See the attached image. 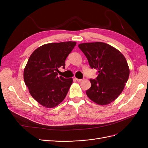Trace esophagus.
Listing matches in <instances>:
<instances>
[{
    "label": "esophagus",
    "mask_w": 148,
    "mask_h": 148,
    "mask_svg": "<svg viewBox=\"0 0 148 148\" xmlns=\"http://www.w3.org/2000/svg\"><path fill=\"white\" fill-rule=\"evenodd\" d=\"M75 81H77V82H81L82 81V79H77V78H75Z\"/></svg>",
    "instance_id": "obj_1"
}]
</instances>
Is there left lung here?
<instances>
[{
    "label": "left lung",
    "instance_id": "8db88e82",
    "mask_svg": "<svg viewBox=\"0 0 148 148\" xmlns=\"http://www.w3.org/2000/svg\"><path fill=\"white\" fill-rule=\"evenodd\" d=\"M92 69L98 76L90 79L91 87L86 94L93 102L101 105L110 103L123 91L130 75L125 56L113 46L102 42L79 44Z\"/></svg>",
    "mask_w": 148,
    "mask_h": 148
}]
</instances>
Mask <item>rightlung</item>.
<instances>
[{"mask_svg":"<svg viewBox=\"0 0 148 148\" xmlns=\"http://www.w3.org/2000/svg\"><path fill=\"white\" fill-rule=\"evenodd\" d=\"M76 45L75 41L45 44L29 58L23 72L25 85L32 97L46 108L56 107L66 97L73 79L58 76V68Z\"/></svg>","mask_w":148,"mask_h":148,"instance_id":"obj_1","label":"right lung"}]
</instances>
